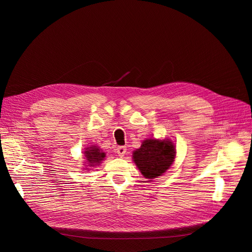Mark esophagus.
Here are the masks:
<instances>
[{
  "mask_svg": "<svg viewBox=\"0 0 252 252\" xmlns=\"http://www.w3.org/2000/svg\"><path fill=\"white\" fill-rule=\"evenodd\" d=\"M117 154H118V156L119 157H124L125 156V154H126V151H127V148L125 147V146H119V147H117Z\"/></svg>",
  "mask_w": 252,
  "mask_h": 252,
  "instance_id": "34e87169",
  "label": "esophagus"
}]
</instances>
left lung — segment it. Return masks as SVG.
Masks as SVG:
<instances>
[{"label": "left lung", "mask_w": 252, "mask_h": 252, "mask_svg": "<svg viewBox=\"0 0 252 252\" xmlns=\"http://www.w3.org/2000/svg\"><path fill=\"white\" fill-rule=\"evenodd\" d=\"M175 149L171 141L149 139L133 152V161L145 178L149 180L162 175L174 161Z\"/></svg>", "instance_id": "obj_1"}]
</instances>
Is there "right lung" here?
<instances>
[{
	"label": "right lung",
	"mask_w": 252,
	"mask_h": 252,
	"mask_svg": "<svg viewBox=\"0 0 252 252\" xmlns=\"http://www.w3.org/2000/svg\"><path fill=\"white\" fill-rule=\"evenodd\" d=\"M85 156L87 161L89 162V166L100 164V162L103 161V158H105L104 152H102L96 146L87 148V151H85Z\"/></svg>",
	"instance_id": "1"
}]
</instances>
